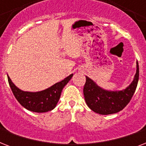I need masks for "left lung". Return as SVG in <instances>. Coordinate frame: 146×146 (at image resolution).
Returning <instances> with one entry per match:
<instances>
[{
	"mask_svg": "<svg viewBox=\"0 0 146 146\" xmlns=\"http://www.w3.org/2000/svg\"><path fill=\"white\" fill-rule=\"evenodd\" d=\"M139 70L136 65V73L133 81L127 89L122 91L109 92L98 86L96 82L87 77L83 88V94L87 105L99 114H111L117 113L124 108L130 102L138 84Z\"/></svg>",
	"mask_w": 146,
	"mask_h": 146,
	"instance_id": "1",
	"label": "left lung"
}]
</instances>
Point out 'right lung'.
Returning a JSON list of instances; mask_svg holds the SVG:
<instances>
[{"label":"right lung","mask_w":146,"mask_h":146,"mask_svg":"<svg viewBox=\"0 0 146 146\" xmlns=\"http://www.w3.org/2000/svg\"><path fill=\"white\" fill-rule=\"evenodd\" d=\"M73 74L53 85L48 89L37 92L22 91L13 83L8 76L7 79L13 93L22 106L30 111L43 113L51 111L56 107L60 97L62 89L70 80Z\"/></svg>","instance_id":"add662e5"}]
</instances>
